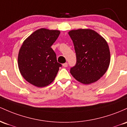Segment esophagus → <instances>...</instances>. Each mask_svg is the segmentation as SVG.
Returning <instances> with one entry per match:
<instances>
[{
	"instance_id": "1",
	"label": "esophagus",
	"mask_w": 127,
	"mask_h": 127,
	"mask_svg": "<svg viewBox=\"0 0 127 127\" xmlns=\"http://www.w3.org/2000/svg\"><path fill=\"white\" fill-rule=\"evenodd\" d=\"M62 65H63L64 67H67V66H68V63H66H66Z\"/></svg>"
}]
</instances>
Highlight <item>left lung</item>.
<instances>
[{
	"mask_svg": "<svg viewBox=\"0 0 127 127\" xmlns=\"http://www.w3.org/2000/svg\"><path fill=\"white\" fill-rule=\"evenodd\" d=\"M76 54V64L71 68V75L82 83L96 82L106 73L110 62L109 45L97 32L89 29L68 32Z\"/></svg>",
	"mask_w": 127,
	"mask_h": 127,
	"instance_id": "1",
	"label": "left lung"
}]
</instances>
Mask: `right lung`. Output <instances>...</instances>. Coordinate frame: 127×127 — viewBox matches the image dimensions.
Here are the masks:
<instances>
[{"label": "right lung", "instance_id": "right-lung-1", "mask_svg": "<svg viewBox=\"0 0 127 127\" xmlns=\"http://www.w3.org/2000/svg\"><path fill=\"white\" fill-rule=\"evenodd\" d=\"M59 34L58 30L39 29L27 38L21 45L18 56V68L24 79L34 86H48L62 66L51 48Z\"/></svg>", "mask_w": 127, "mask_h": 127}]
</instances>
